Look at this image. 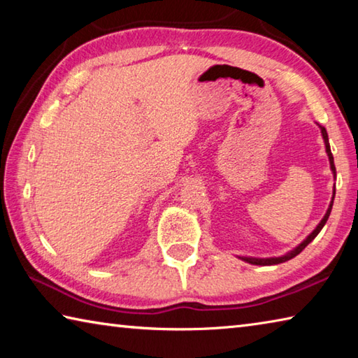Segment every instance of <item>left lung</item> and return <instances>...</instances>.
Listing matches in <instances>:
<instances>
[{
	"label": "left lung",
	"mask_w": 358,
	"mask_h": 358,
	"mask_svg": "<svg viewBox=\"0 0 358 358\" xmlns=\"http://www.w3.org/2000/svg\"><path fill=\"white\" fill-rule=\"evenodd\" d=\"M320 131H322V137H324V141H325V148H327V155H329V159H330V167H331L333 173L336 175L335 162H333V155H331L330 143H329V136H327V131H325L324 126H320ZM333 197H335V192H333ZM331 207H333V201H331V203H330L329 210H327L325 216L322 217V221H320V222H319V226H317L316 229H314V232H313V234L310 235V237H308L305 241H303V243H301L300 246H296L294 251H290L289 254H286V256H282V257H271V259H252V257H243V260H246V262H250V264H252V265H276V264H282V262H286V260L295 257L296 254H300L303 250H305V248H306L308 245L311 243V241H313L314 238L317 237V234L320 232V230H322V227L325 226L327 220H329L330 211H331Z\"/></svg>",
	"instance_id": "left-lung-1"
}]
</instances>
